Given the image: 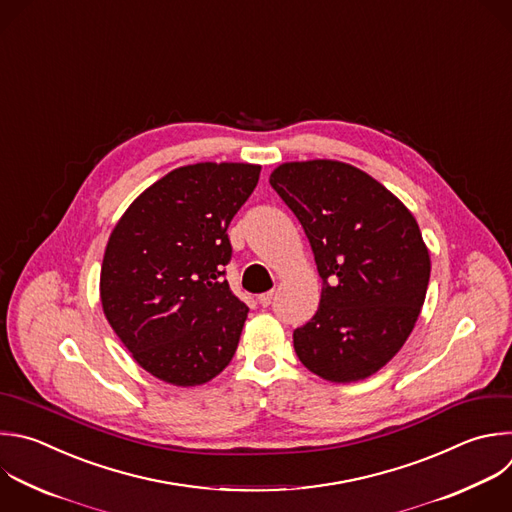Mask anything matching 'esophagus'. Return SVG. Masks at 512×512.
Here are the masks:
<instances>
[{"label": "esophagus", "mask_w": 512, "mask_h": 512, "mask_svg": "<svg viewBox=\"0 0 512 512\" xmlns=\"http://www.w3.org/2000/svg\"><path fill=\"white\" fill-rule=\"evenodd\" d=\"M257 301L263 305V307H267V305H271V301H273V291H267V293H261L259 297H257Z\"/></svg>", "instance_id": "1"}]
</instances>
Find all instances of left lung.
Returning <instances> with one entry per match:
<instances>
[{"label": "left lung", "mask_w": 512, "mask_h": 512, "mask_svg": "<svg viewBox=\"0 0 512 512\" xmlns=\"http://www.w3.org/2000/svg\"><path fill=\"white\" fill-rule=\"evenodd\" d=\"M271 187L299 219L323 281L315 315L293 331L319 378H370L406 344L430 281L414 215L364 170L339 160L279 164Z\"/></svg>", "instance_id": "8db88e82"}]
</instances>
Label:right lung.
<instances>
[{"label": "right lung", "mask_w": 512, "mask_h": 512, "mask_svg": "<svg viewBox=\"0 0 512 512\" xmlns=\"http://www.w3.org/2000/svg\"><path fill=\"white\" fill-rule=\"evenodd\" d=\"M261 166L199 162L150 185L110 233L104 315L136 364L173 386H201L235 356L249 307L225 275L231 219Z\"/></svg>", "instance_id": "1"}]
</instances>
